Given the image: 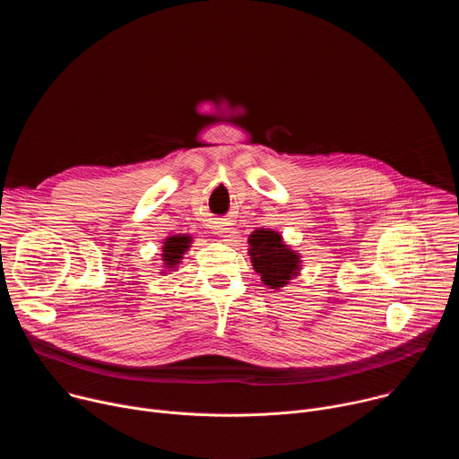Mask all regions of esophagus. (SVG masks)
Segmentation results:
<instances>
[{
  "label": "esophagus",
  "mask_w": 459,
  "mask_h": 459,
  "mask_svg": "<svg viewBox=\"0 0 459 459\" xmlns=\"http://www.w3.org/2000/svg\"><path fill=\"white\" fill-rule=\"evenodd\" d=\"M211 229L214 230V234H218V236H221V238H229V236H230V227H229V223L223 221V220L212 221ZM225 241H227V239H225Z\"/></svg>",
  "instance_id": "34e87169"
}]
</instances>
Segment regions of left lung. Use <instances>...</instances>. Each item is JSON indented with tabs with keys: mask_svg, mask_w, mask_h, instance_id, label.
<instances>
[{
	"mask_svg": "<svg viewBox=\"0 0 459 459\" xmlns=\"http://www.w3.org/2000/svg\"><path fill=\"white\" fill-rule=\"evenodd\" d=\"M248 247L252 267L267 287L281 289L299 274V254L283 243L280 232L257 229L248 236Z\"/></svg>",
	"mask_w": 459,
	"mask_h": 459,
	"instance_id": "8db88e82",
	"label": "left lung"
}]
</instances>
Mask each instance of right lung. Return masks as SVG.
I'll return each mask as SVG.
<instances>
[{"label": "right lung", "mask_w": 459, "mask_h": 459, "mask_svg": "<svg viewBox=\"0 0 459 459\" xmlns=\"http://www.w3.org/2000/svg\"><path fill=\"white\" fill-rule=\"evenodd\" d=\"M192 243V238L186 234H176L163 241L161 255L165 261V269H176V265L181 261L183 254L188 250Z\"/></svg>", "instance_id": "add662e5"}]
</instances>
